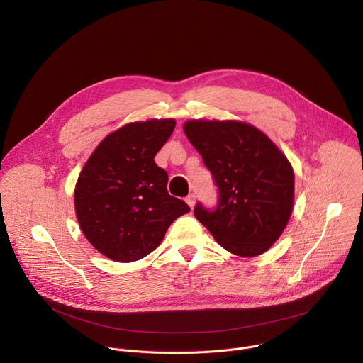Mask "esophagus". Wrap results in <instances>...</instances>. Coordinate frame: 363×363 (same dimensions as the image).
Listing matches in <instances>:
<instances>
[{
	"instance_id": "1",
	"label": "esophagus",
	"mask_w": 363,
	"mask_h": 363,
	"mask_svg": "<svg viewBox=\"0 0 363 363\" xmlns=\"http://www.w3.org/2000/svg\"><path fill=\"white\" fill-rule=\"evenodd\" d=\"M185 202L189 205V208L192 210L194 205H195V195H194V194H189V195L185 198Z\"/></svg>"
}]
</instances>
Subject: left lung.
I'll return each instance as SVG.
<instances>
[{"instance_id": "obj_1", "label": "left lung", "mask_w": 363, "mask_h": 363, "mask_svg": "<svg viewBox=\"0 0 363 363\" xmlns=\"http://www.w3.org/2000/svg\"><path fill=\"white\" fill-rule=\"evenodd\" d=\"M184 130L218 188L214 208L195 205L196 220L235 255L267 251L293 210L289 160L262 130L242 122L188 121Z\"/></svg>"}]
</instances>
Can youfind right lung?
Masks as SVG:
<instances>
[{
  "label": "right lung",
  "mask_w": 363,
  "mask_h": 363,
  "mask_svg": "<svg viewBox=\"0 0 363 363\" xmlns=\"http://www.w3.org/2000/svg\"><path fill=\"white\" fill-rule=\"evenodd\" d=\"M174 128V119L128 123L99 143L79 175V225L89 242L115 262L146 257L169 225L189 213L182 199L169 195L168 174L153 161Z\"/></svg>",
  "instance_id": "add662e5"
}]
</instances>
